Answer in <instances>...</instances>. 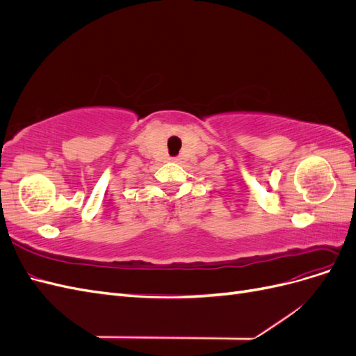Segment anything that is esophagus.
<instances>
[{"instance_id": "esophagus-1", "label": "esophagus", "mask_w": 356, "mask_h": 356, "mask_svg": "<svg viewBox=\"0 0 356 356\" xmlns=\"http://www.w3.org/2000/svg\"><path fill=\"white\" fill-rule=\"evenodd\" d=\"M172 160H174V161H177V160H178V159H175V157H172Z\"/></svg>"}]
</instances>
